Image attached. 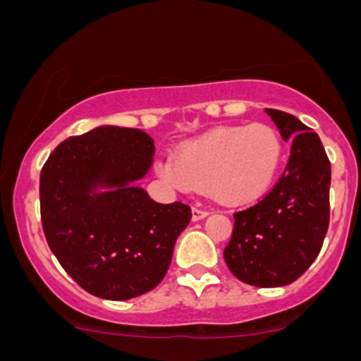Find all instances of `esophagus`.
I'll return each mask as SVG.
<instances>
[{"label": "esophagus", "mask_w": 361, "mask_h": 361, "mask_svg": "<svg viewBox=\"0 0 361 361\" xmlns=\"http://www.w3.org/2000/svg\"><path fill=\"white\" fill-rule=\"evenodd\" d=\"M207 215H208V210H204V208H200V207L192 208V221H201V219H204Z\"/></svg>", "instance_id": "1"}]
</instances>
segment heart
<instances>
[{
    "mask_svg": "<svg viewBox=\"0 0 361 361\" xmlns=\"http://www.w3.org/2000/svg\"><path fill=\"white\" fill-rule=\"evenodd\" d=\"M283 153L281 135L271 124L221 126L185 142L178 158L165 157L160 173L181 190L208 187L221 203L240 204L271 187Z\"/></svg>",
    "mask_w": 361,
    "mask_h": 361,
    "instance_id": "obj_1",
    "label": "heart"
}]
</instances>
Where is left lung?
I'll return each instance as SVG.
<instances>
[{"label": "left lung", "instance_id": "obj_1", "mask_svg": "<svg viewBox=\"0 0 361 361\" xmlns=\"http://www.w3.org/2000/svg\"><path fill=\"white\" fill-rule=\"evenodd\" d=\"M265 112L283 140H292L290 158L265 197L233 214L224 260L240 281L272 288L295 281L321 252L329 224L331 164L319 135L298 117Z\"/></svg>", "mask_w": 361, "mask_h": 361}]
</instances>
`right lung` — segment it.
I'll list each match as a JSON object with an SVG mask.
<instances>
[{
	"mask_svg": "<svg viewBox=\"0 0 361 361\" xmlns=\"http://www.w3.org/2000/svg\"><path fill=\"white\" fill-rule=\"evenodd\" d=\"M153 154V139L142 130L99 126L59 144L40 171L49 249L96 298L126 301L153 290L190 222L188 204H160L137 187Z\"/></svg>",
	"mask_w": 361,
	"mask_h": 361,
	"instance_id": "obj_1",
	"label": "right lung"
}]
</instances>
